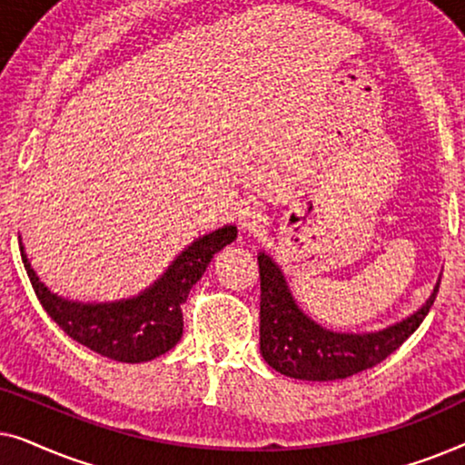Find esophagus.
<instances>
[{
    "mask_svg": "<svg viewBox=\"0 0 465 465\" xmlns=\"http://www.w3.org/2000/svg\"><path fill=\"white\" fill-rule=\"evenodd\" d=\"M239 222L245 231H258V228H262L266 222V213L262 205L256 201H241Z\"/></svg>",
    "mask_w": 465,
    "mask_h": 465,
    "instance_id": "obj_1",
    "label": "esophagus"
}]
</instances>
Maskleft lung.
<instances>
[{"label": "left lung", "mask_w": 465, "mask_h": 465, "mask_svg": "<svg viewBox=\"0 0 465 465\" xmlns=\"http://www.w3.org/2000/svg\"><path fill=\"white\" fill-rule=\"evenodd\" d=\"M260 353L277 372L302 381L347 379L377 366L421 326L436 301L428 302L409 320L372 334H339L317 326L296 307L277 264L260 253Z\"/></svg>", "instance_id": "1"}]
</instances>
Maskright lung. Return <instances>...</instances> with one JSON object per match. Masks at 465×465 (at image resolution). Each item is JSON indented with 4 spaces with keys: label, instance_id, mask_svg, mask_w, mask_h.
Masks as SVG:
<instances>
[{
    "label": "right lung",
    "instance_id": "add662e5",
    "mask_svg": "<svg viewBox=\"0 0 465 465\" xmlns=\"http://www.w3.org/2000/svg\"><path fill=\"white\" fill-rule=\"evenodd\" d=\"M237 228L226 226L194 241L169 271L142 296L110 304L67 302L54 296L31 269L25 252L23 264L37 301L56 326L80 345L104 358L137 364L154 360L177 345L183 332L182 304L199 282L213 253L232 243Z\"/></svg>",
    "mask_w": 465,
    "mask_h": 465
}]
</instances>
